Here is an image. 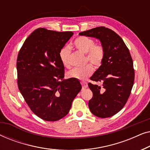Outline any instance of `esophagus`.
Segmentation results:
<instances>
[{
    "instance_id": "obj_1",
    "label": "esophagus",
    "mask_w": 150,
    "mask_h": 150,
    "mask_svg": "<svg viewBox=\"0 0 150 150\" xmlns=\"http://www.w3.org/2000/svg\"><path fill=\"white\" fill-rule=\"evenodd\" d=\"M81 85H82V86H83V88H87V87L88 85H87V82H85V81H81Z\"/></svg>"
}]
</instances>
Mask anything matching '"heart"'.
<instances>
[{"label": "heart", "mask_w": 150, "mask_h": 150, "mask_svg": "<svg viewBox=\"0 0 150 150\" xmlns=\"http://www.w3.org/2000/svg\"><path fill=\"white\" fill-rule=\"evenodd\" d=\"M74 48L86 54V62H89L96 67H99L105 58L106 50L103 45L95 43L93 39L86 36H80L73 42ZM70 48L65 46L59 52V58L65 67H69ZM93 67L88 63L83 67H76L67 72V76L71 79L85 80L91 75Z\"/></svg>", "instance_id": "heart-1"}]
</instances>
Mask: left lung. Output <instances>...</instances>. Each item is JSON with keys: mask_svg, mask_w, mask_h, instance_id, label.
Here are the masks:
<instances>
[{"mask_svg": "<svg viewBox=\"0 0 150 150\" xmlns=\"http://www.w3.org/2000/svg\"><path fill=\"white\" fill-rule=\"evenodd\" d=\"M79 35L99 39L105 48L103 63L90 78L102 86L88 84L93 92L89 107L98 117H110L125 106L134 85V69L130 51L122 38L105 26L91 28Z\"/></svg>", "mask_w": 150, "mask_h": 150, "instance_id": "8db88e82", "label": "left lung"}]
</instances>
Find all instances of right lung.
<instances>
[{
	"label": "right lung",
	"instance_id": "1",
	"mask_svg": "<svg viewBox=\"0 0 150 150\" xmlns=\"http://www.w3.org/2000/svg\"><path fill=\"white\" fill-rule=\"evenodd\" d=\"M73 34L39 28L18 53V89L30 110L43 120L54 122L66 115L82 89L78 79L63 80L65 67L59 58Z\"/></svg>",
	"mask_w": 150,
	"mask_h": 150
}]
</instances>
